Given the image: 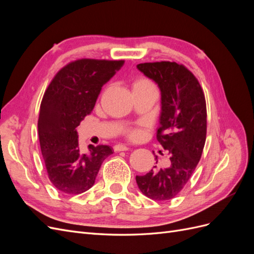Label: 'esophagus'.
<instances>
[{"instance_id":"1","label":"esophagus","mask_w":254,"mask_h":254,"mask_svg":"<svg viewBox=\"0 0 254 254\" xmlns=\"http://www.w3.org/2000/svg\"><path fill=\"white\" fill-rule=\"evenodd\" d=\"M113 149H114V151L119 152V151H126V150H128V149H129V147H127L126 145H123V144H118V145H115V146H114Z\"/></svg>"}]
</instances>
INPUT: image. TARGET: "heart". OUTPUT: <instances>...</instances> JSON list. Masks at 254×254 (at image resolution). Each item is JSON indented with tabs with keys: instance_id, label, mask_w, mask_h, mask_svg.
Instances as JSON below:
<instances>
[{
	"instance_id": "obj_1",
	"label": "heart",
	"mask_w": 254,
	"mask_h": 254,
	"mask_svg": "<svg viewBox=\"0 0 254 254\" xmlns=\"http://www.w3.org/2000/svg\"><path fill=\"white\" fill-rule=\"evenodd\" d=\"M145 89H156L155 84L152 83L151 80H149L148 78L145 77H137L136 79H134V81L132 82V91H139V90H145ZM144 133V130L140 127H136L130 130L128 132L129 137L132 140H137L142 137Z\"/></svg>"
}]
</instances>
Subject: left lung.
Wrapping results in <instances>:
<instances>
[{
	"label": "left lung",
	"instance_id": "left-lung-1",
	"mask_svg": "<svg viewBox=\"0 0 254 254\" xmlns=\"http://www.w3.org/2000/svg\"><path fill=\"white\" fill-rule=\"evenodd\" d=\"M136 67L161 91L157 140L168 151L170 165L136 176L137 187L153 200L178 195L201 158L206 136V105L203 90L188 67L171 61L145 63ZM156 160H157V156Z\"/></svg>",
	"mask_w": 254,
	"mask_h": 254
}]
</instances>
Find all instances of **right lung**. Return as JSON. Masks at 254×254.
Segmentation results:
<instances>
[{"label":"right lung","instance_id":"1","mask_svg":"<svg viewBox=\"0 0 254 254\" xmlns=\"http://www.w3.org/2000/svg\"><path fill=\"white\" fill-rule=\"evenodd\" d=\"M124 60L78 59L54 76L40 105L38 133L49 179L59 191L77 195L93 187L108 145L89 146L82 153L76 127L93 110L102 87Z\"/></svg>","mask_w":254,"mask_h":254}]
</instances>
